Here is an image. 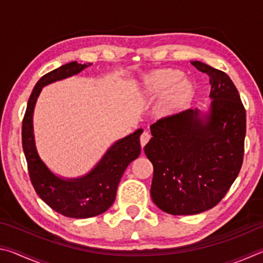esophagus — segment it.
Listing matches in <instances>:
<instances>
[{"label":"esophagus","mask_w":263,"mask_h":263,"mask_svg":"<svg viewBox=\"0 0 263 263\" xmlns=\"http://www.w3.org/2000/svg\"><path fill=\"white\" fill-rule=\"evenodd\" d=\"M149 139H151V135H149L148 132L142 133V135L140 136V145H141V147H144V146L149 141Z\"/></svg>","instance_id":"obj_1"}]
</instances>
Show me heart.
Listing matches in <instances>:
<instances>
[{
	"instance_id": "1",
	"label": "heart",
	"mask_w": 263,
	"mask_h": 263,
	"mask_svg": "<svg viewBox=\"0 0 263 263\" xmlns=\"http://www.w3.org/2000/svg\"><path fill=\"white\" fill-rule=\"evenodd\" d=\"M195 83L174 68L155 69L144 75L137 90V96L145 101L158 99L154 114L158 118L167 119L180 115L193 100Z\"/></svg>"
}]
</instances>
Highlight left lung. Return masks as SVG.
<instances>
[{
    "label": "left lung",
    "mask_w": 263,
    "mask_h": 263,
    "mask_svg": "<svg viewBox=\"0 0 263 263\" xmlns=\"http://www.w3.org/2000/svg\"><path fill=\"white\" fill-rule=\"evenodd\" d=\"M210 78L208 112L185 110L151 125L145 154L154 172L151 197L174 216L197 215L219 203L241 168L246 110L226 73L191 61Z\"/></svg>",
    "instance_id": "1"
}]
</instances>
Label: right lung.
<instances>
[{
	"label": "right lung",
	"mask_w": 263,
	"mask_h": 263,
	"mask_svg": "<svg viewBox=\"0 0 263 263\" xmlns=\"http://www.w3.org/2000/svg\"><path fill=\"white\" fill-rule=\"evenodd\" d=\"M72 61L42 77L35 84L22 124V144L32 185L44 202L60 215L69 218H90L112 205L117 186L126 167L140 154L139 138L142 128L115 142L88 174L65 179L51 172L37 152L33 133L34 105L42 89L82 72L90 66Z\"/></svg>",
	"instance_id": "add662e5"
}]
</instances>
